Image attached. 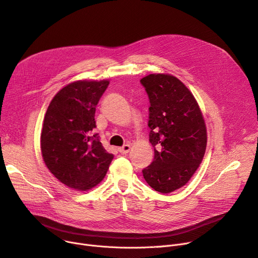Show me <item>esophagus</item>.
Wrapping results in <instances>:
<instances>
[{"label": "esophagus", "mask_w": 258, "mask_h": 258, "mask_svg": "<svg viewBox=\"0 0 258 258\" xmlns=\"http://www.w3.org/2000/svg\"><path fill=\"white\" fill-rule=\"evenodd\" d=\"M130 150H131V145H130V144H124V145L122 146V147L118 148L119 153H120V154H122V155H125V154H127V153L130 152Z\"/></svg>", "instance_id": "obj_1"}]
</instances>
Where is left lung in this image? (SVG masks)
<instances>
[{
    "mask_svg": "<svg viewBox=\"0 0 258 258\" xmlns=\"http://www.w3.org/2000/svg\"><path fill=\"white\" fill-rule=\"evenodd\" d=\"M140 83L150 98L148 127L155 158L142 170L156 191L169 194L183 187L199 168L207 145L201 108L188 88L169 74H150Z\"/></svg>",
    "mask_w": 258,
    "mask_h": 258,
    "instance_id": "1",
    "label": "left lung"
}]
</instances>
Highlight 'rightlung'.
I'll use <instances>...</instances> for the list:
<instances>
[{"mask_svg":"<svg viewBox=\"0 0 258 258\" xmlns=\"http://www.w3.org/2000/svg\"><path fill=\"white\" fill-rule=\"evenodd\" d=\"M108 80H78L63 87L51 100L40 135V151L50 172L59 182L85 191L99 184L114 158L102 146L95 111Z\"/></svg>","mask_w":258,"mask_h":258,"instance_id":"1","label":"right lung"}]
</instances>
